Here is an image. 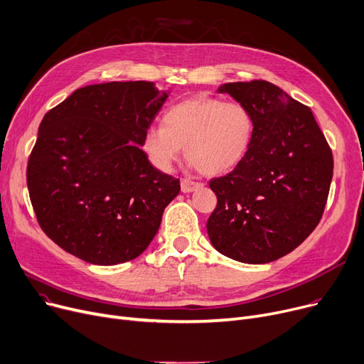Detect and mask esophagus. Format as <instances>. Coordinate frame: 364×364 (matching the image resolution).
<instances>
[{
    "instance_id": "34e87169",
    "label": "esophagus",
    "mask_w": 364,
    "mask_h": 364,
    "mask_svg": "<svg viewBox=\"0 0 364 364\" xmlns=\"http://www.w3.org/2000/svg\"><path fill=\"white\" fill-rule=\"evenodd\" d=\"M201 186H203V183L196 182V181H191V179H188V178H185V179L181 181V189H182V192H192V191H196V189H198V188H201Z\"/></svg>"
}]
</instances>
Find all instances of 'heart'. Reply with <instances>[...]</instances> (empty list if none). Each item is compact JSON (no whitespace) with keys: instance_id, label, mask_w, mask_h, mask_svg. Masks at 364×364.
<instances>
[{"instance_id":"b5f03b06","label":"heart","mask_w":364,"mask_h":364,"mask_svg":"<svg viewBox=\"0 0 364 364\" xmlns=\"http://www.w3.org/2000/svg\"><path fill=\"white\" fill-rule=\"evenodd\" d=\"M163 126H149L141 139L146 160L168 172L182 146L189 161L207 176H219L237 167L248 153L254 119L245 105L197 95L163 113Z\"/></svg>"}]
</instances>
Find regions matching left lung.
<instances>
[{
  "label": "left lung",
  "mask_w": 364,
  "mask_h": 364,
  "mask_svg": "<svg viewBox=\"0 0 364 364\" xmlns=\"http://www.w3.org/2000/svg\"><path fill=\"white\" fill-rule=\"evenodd\" d=\"M245 105L254 132L244 160L210 181L218 205L208 238L229 259L263 264L300 245L322 219L333 175L332 149L307 105L267 80L225 83Z\"/></svg>",
  "instance_id": "8db88e82"
}]
</instances>
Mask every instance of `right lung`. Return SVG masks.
Listing matches in <instances>:
<instances>
[{
    "instance_id": "right-lung-1",
    "label": "right lung",
    "mask_w": 364,
    "mask_h": 364,
    "mask_svg": "<svg viewBox=\"0 0 364 364\" xmlns=\"http://www.w3.org/2000/svg\"><path fill=\"white\" fill-rule=\"evenodd\" d=\"M167 98L153 82L88 85L42 119L26 179L36 220L77 259L100 266L134 260L156 237L179 179L141 149Z\"/></svg>"
}]
</instances>
